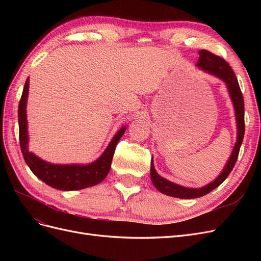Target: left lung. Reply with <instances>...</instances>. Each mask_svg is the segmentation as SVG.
<instances>
[{"label":"left lung","mask_w":261,"mask_h":261,"mask_svg":"<svg viewBox=\"0 0 261 261\" xmlns=\"http://www.w3.org/2000/svg\"><path fill=\"white\" fill-rule=\"evenodd\" d=\"M197 65H198L200 68L207 70V72L216 75L217 77L221 78V80L226 83L228 92H230V96L232 98L233 105L235 108L236 122H238V139H236V144L232 151L231 158L228 159L222 173H221V174L213 180L212 183L201 188L183 187L161 177L154 170L153 161L151 160L150 176H151V180L154 187L162 194L171 196V197H175V198H184V199L198 198V197L207 195L208 193L213 191V189L217 188L221 183H223L224 179L228 176V174H230L231 171L233 170L236 160H238L240 148L243 143L244 133H245L244 98L240 88L238 78H236L231 66L228 65V63L224 59L209 52L208 50L199 51V60H198V63H197Z\"/></svg>","instance_id":"left-lung-1"}]
</instances>
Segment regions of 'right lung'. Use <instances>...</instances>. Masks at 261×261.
Listing matches in <instances>:
<instances>
[{"instance_id":"1","label":"right lung","mask_w":261,"mask_h":261,"mask_svg":"<svg viewBox=\"0 0 261 261\" xmlns=\"http://www.w3.org/2000/svg\"><path fill=\"white\" fill-rule=\"evenodd\" d=\"M29 80L23 86L21 98L18 105V124H19V143L21 153L29 169L34 174L43 180L49 186L60 191H76L91 187L103 180L111 169V163L115 147L118 140L124 135L125 127L118 130L111 143L97 161L88 165H58L39 159L34 153L28 151V135L26 120V101L28 96Z\"/></svg>"}]
</instances>
